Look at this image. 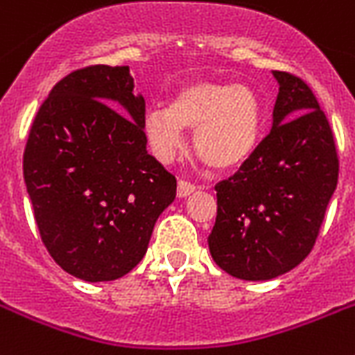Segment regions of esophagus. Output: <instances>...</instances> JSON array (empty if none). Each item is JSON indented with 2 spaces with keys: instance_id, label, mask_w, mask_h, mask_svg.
<instances>
[{
  "instance_id": "34e87169",
  "label": "esophagus",
  "mask_w": 355,
  "mask_h": 355,
  "mask_svg": "<svg viewBox=\"0 0 355 355\" xmlns=\"http://www.w3.org/2000/svg\"><path fill=\"white\" fill-rule=\"evenodd\" d=\"M197 189V186L191 182H187V180H178V186H177V195L180 198L187 197V195H191L193 191Z\"/></svg>"
}]
</instances>
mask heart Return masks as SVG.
<instances>
[{
  "mask_svg": "<svg viewBox=\"0 0 355 355\" xmlns=\"http://www.w3.org/2000/svg\"><path fill=\"white\" fill-rule=\"evenodd\" d=\"M153 155L169 162L184 149V129H195V151L209 168L243 166L259 144L262 109L246 85L193 82L178 89L169 107H155L142 120Z\"/></svg>",
  "mask_w": 355,
  "mask_h": 355,
  "instance_id": "b5f03b06",
  "label": "heart"
}]
</instances>
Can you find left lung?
<instances>
[{"label": "left lung", "instance_id": "left-lung-1", "mask_svg": "<svg viewBox=\"0 0 355 355\" xmlns=\"http://www.w3.org/2000/svg\"><path fill=\"white\" fill-rule=\"evenodd\" d=\"M272 131L233 177L215 186L217 218L207 244L224 272L268 281L312 252L339 175L336 140L312 89L273 71Z\"/></svg>", "mask_w": 355, "mask_h": 355}]
</instances>
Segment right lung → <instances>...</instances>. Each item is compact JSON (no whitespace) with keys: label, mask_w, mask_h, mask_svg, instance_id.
Instances as JSON below:
<instances>
[{"label":"right lung","mask_w":355,"mask_h":355,"mask_svg":"<svg viewBox=\"0 0 355 355\" xmlns=\"http://www.w3.org/2000/svg\"><path fill=\"white\" fill-rule=\"evenodd\" d=\"M132 87L128 65L73 71L42 103L23 153L43 244L89 282L131 272L177 195V178L146 149V102Z\"/></svg>","instance_id":"right-lung-1"}]
</instances>
